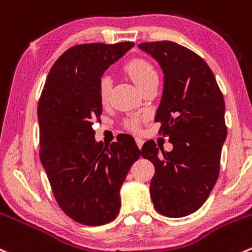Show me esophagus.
I'll return each instance as SVG.
<instances>
[{
	"instance_id": "34e87169",
	"label": "esophagus",
	"mask_w": 252,
	"mask_h": 252,
	"mask_svg": "<svg viewBox=\"0 0 252 252\" xmlns=\"http://www.w3.org/2000/svg\"><path fill=\"white\" fill-rule=\"evenodd\" d=\"M135 141H136V145H138L139 149H141V146H143L144 144V140L141 138H139V136H136L135 138Z\"/></svg>"
}]
</instances>
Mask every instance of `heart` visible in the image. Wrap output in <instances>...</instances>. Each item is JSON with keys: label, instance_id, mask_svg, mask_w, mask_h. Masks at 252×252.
<instances>
[{"label": "heart", "instance_id": "heart-1", "mask_svg": "<svg viewBox=\"0 0 252 252\" xmlns=\"http://www.w3.org/2000/svg\"><path fill=\"white\" fill-rule=\"evenodd\" d=\"M126 71L133 80L134 84L139 87V90L143 89L148 84H150L154 80H158V72L153 67V65L149 64L148 61L143 60V59H134L126 63ZM112 91V79L108 75H103L98 81V96L99 101L102 104H107L109 101V96H111ZM129 128L135 129L138 123L135 119L129 122Z\"/></svg>", "mask_w": 252, "mask_h": 252}]
</instances>
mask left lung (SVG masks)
Returning <instances> with one entry per match:
<instances>
[{
    "instance_id": "8db88e82",
    "label": "left lung",
    "mask_w": 252,
    "mask_h": 252,
    "mask_svg": "<svg viewBox=\"0 0 252 252\" xmlns=\"http://www.w3.org/2000/svg\"><path fill=\"white\" fill-rule=\"evenodd\" d=\"M163 72V90L155 121L173 149L165 151L148 140L141 156L154 163L150 196L158 213L181 218L207 201L219 175L226 139L225 103L206 61L173 41L138 45Z\"/></svg>"
}]
</instances>
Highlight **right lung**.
Listing matches in <instances>:
<instances>
[{
	"mask_svg": "<svg viewBox=\"0 0 252 252\" xmlns=\"http://www.w3.org/2000/svg\"><path fill=\"white\" fill-rule=\"evenodd\" d=\"M133 46H72L55 61L39 99L41 165L60 208L84 225H103L118 216L119 191L141 154L129 134L108 148L94 129L102 114L99 79Z\"/></svg>",
	"mask_w": 252,
	"mask_h": 252,
	"instance_id": "add662e5",
	"label": "right lung"
}]
</instances>
